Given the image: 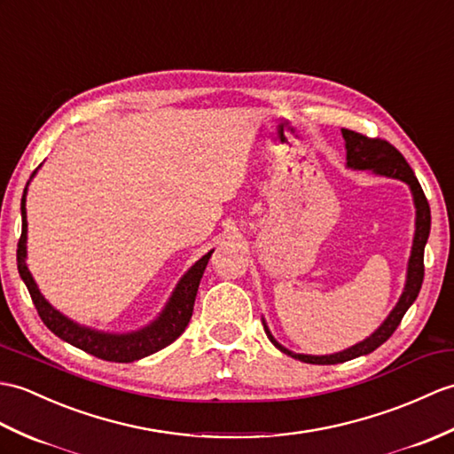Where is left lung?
<instances>
[{"instance_id": "obj_1", "label": "left lung", "mask_w": 454, "mask_h": 454, "mask_svg": "<svg viewBox=\"0 0 454 454\" xmlns=\"http://www.w3.org/2000/svg\"><path fill=\"white\" fill-rule=\"evenodd\" d=\"M342 137H344V149H346V168H350V170L372 172L375 176H383V177H393V179H398V182H404L410 187V193H412L414 207H416V230H414V239H412V251H410V259L406 267L404 290L400 294L393 311L387 315V319L362 342L346 348L342 352L325 354V356L298 354V352L288 350L286 346H282L269 331L265 319H262L269 340L275 344L280 352L292 356L294 360H300L305 364H317V365H331V364H342L348 360H354V357L372 354L383 342L388 340V336L396 331V326L400 325V321H403L410 305L416 301L421 282H424V249H426L429 228H431L429 203L424 195V189H421L418 182V177L412 172V168H410L408 162L404 160V156L400 154L391 143H387L383 139H370V137L360 135L350 129H342Z\"/></svg>"}]
</instances>
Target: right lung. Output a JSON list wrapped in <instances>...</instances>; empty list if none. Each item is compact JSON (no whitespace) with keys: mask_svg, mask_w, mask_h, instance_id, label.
<instances>
[{"mask_svg":"<svg viewBox=\"0 0 454 454\" xmlns=\"http://www.w3.org/2000/svg\"><path fill=\"white\" fill-rule=\"evenodd\" d=\"M42 166V164H40ZM38 166V168H40ZM38 168L30 176L33 179L38 172ZM28 179V184H30ZM25 187L23 199H20V218H23V231H20V239L17 246V269L19 275L27 284L30 298L35 301V308L40 315V319L44 321L48 329L59 336L61 340L69 342L71 346L79 348V350L92 354L100 357V360L118 362V364H129L135 360H141L145 356H151L158 350H162L168 344H172L179 334L185 331L193 313V303L199 290V282L203 278V272L208 265V259L213 255L215 249L195 261V265L185 270V275L177 280L176 288L172 290L170 298H168L162 311L156 315L149 325L141 326L137 331L129 333H110V331H98L92 326L81 325L77 321L69 319L67 315H63L59 309H56L38 290V284L30 275L27 265V189Z\"/></svg>","mask_w":454,"mask_h":454,"instance_id":"right-lung-1","label":"right lung"}]
</instances>
